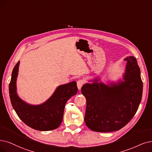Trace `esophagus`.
<instances>
[{
    "label": "esophagus",
    "instance_id": "obj_1",
    "mask_svg": "<svg viewBox=\"0 0 152 152\" xmlns=\"http://www.w3.org/2000/svg\"><path fill=\"white\" fill-rule=\"evenodd\" d=\"M85 83V81L83 80H79L78 81H77V87L78 90H80L82 86L83 85V83Z\"/></svg>",
    "mask_w": 152,
    "mask_h": 152
}]
</instances>
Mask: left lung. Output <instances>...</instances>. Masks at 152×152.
<instances>
[{"instance_id":"8db88e82","label":"left lung","mask_w":152,"mask_h":152,"mask_svg":"<svg viewBox=\"0 0 152 152\" xmlns=\"http://www.w3.org/2000/svg\"><path fill=\"white\" fill-rule=\"evenodd\" d=\"M127 62L123 80L105 84L99 77L84 84L81 92L87 100L85 122L94 132L117 131L128 124L140 104L143 83L140 69L133 56Z\"/></svg>"}]
</instances>
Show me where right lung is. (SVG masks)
<instances>
[{
	"instance_id": "obj_1",
	"label": "right lung",
	"mask_w": 152,
	"mask_h": 152,
	"mask_svg": "<svg viewBox=\"0 0 152 152\" xmlns=\"http://www.w3.org/2000/svg\"><path fill=\"white\" fill-rule=\"evenodd\" d=\"M20 61L15 65L9 84L12 105L23 122L39 131L55 130L61 124L66 102L75 95L78 88L75 81L59 86L49 99L40 105H31L22 100L17 93V78Z\"/></svg>"
}]
</instances>
